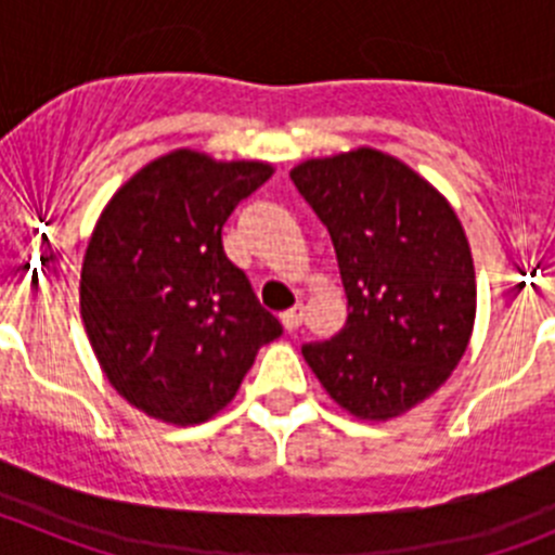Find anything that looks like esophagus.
Masks as SVG:
<instances>
[{"mask_svg":"<svg viewBox=\"0 0 555 555\" xmlns=\"http://www.w3.org/2000/svg\"><path fill=\"white\" fill-rule=\"evenodd\" d=\"M302 317H306V308L294 306V308H288L286 313H283L281 322H283V327H286L288 333H294V331H297V327L302 325Z\"/></svg>","mask_w":555,"mask_h":555,"instance_id":"1","label":"esophagus"}]
</instances>
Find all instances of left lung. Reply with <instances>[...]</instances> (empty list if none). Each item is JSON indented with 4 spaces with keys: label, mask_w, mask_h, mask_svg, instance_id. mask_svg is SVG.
<instances>
[{
    "label": "left lung",
    "mask_w": 555,
    "mask_h": 555,
    "mask_svg": "<svg viewBox=\"0 0 555 555\" xmlns=\"http://www.w3.org/2000/svg\"><path fill=\"white\" fill-rule=\"evenodd\" d=\"M292 183L331 233L347 325L302 345L327 395L361 420L423 403L467 350L475 269L448 199L391 155L306 160Z\"/></svg>",
    "instance_id": "obj_1"
}]
</instances>
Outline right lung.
<instances>
[{"label":"right lung","instance_id":"right-lung-1","mask_svg":"<svg viewBox=\"0 0 555 555\" xmlns=\"http://www.w3.org/2000/svg\"><path fill=\"white\" fill-rule=\"evenodd\" d=\"M269 175L258 160L171 152L119 189L96 222L82 322L113 389L144 414L205 423L283 333L222 247L233 208Z\"/></svg>","mask_w":555,"mask_h":555}]
</instances>
